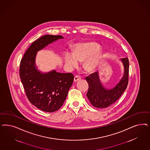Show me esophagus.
Masks as SVG:
<instances>
[{"mask_svg": "<svg viewBox=\"0 0 150 150\" xmlns=\"http://www.w3.org/2000/svg\"><path fill=\"white\" fill-rule=\"evenodd\" d=\"M81 79V77H80V76H76L74 78V82H77L78 81H79V80H80Z\"/></svg>", "mask_w": 150, "mask_h": 150, "instance_id": "34e87169", "label": "esophagus"}]
</instances>
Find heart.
<instances>
[{"instance_id":"1","label":"heart","mask_w":150,"mask_h":150,"mask_svg":"<svg viewBox=\"0 0 150 150\" xmlns=\"http://www.w3.org/2000/svg\"><path fill=\"white\" fill-rule=\"evenodd\" d=\"M99 45L94 42H87L77 44L73 53L67 52L64 59L66 63L71 67L77 66L78 62H84V67L87 71H92L99 62L102 58V51Z\"/></svg>"}]
</instances>
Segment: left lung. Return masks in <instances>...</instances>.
I'll return each mask as SVG.
<instances>
[{
    "label": "left lung",
    "instance_id": "left-lung-1",
    "mask_svg": "<svg viewBox=\"0 0 150 150\" xmlns=\"http://www.w3.org/2000/svg\"><path fill=\"white\" fill-rule=\"evenodd\" d=\"M124 68V76L112 89H106L102 86L98 72H96L86 78L89 85L87 98L92 105L98 108H105L117 101L125 91L129 82V62L127 57L121 58Z\"/></svg>",
    "mask_w": 150,
    "mask_h": 150
}]
</instances>
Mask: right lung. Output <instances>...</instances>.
I'll return each mask as SVG.
<instances>
[{
    "label": "right lung",
    "mask_w": 150,
    "mask_h": 150,
    "mask_svg": "<svg viewBox=\"0 0 150 150\" xmlns=\"http://www.w3.org/2000/svg\"><path fill=\"white\" fill-rule=\"evenodd\" d=\"M61 35H46L35 41L25 52L20 64L19 75L30 102L42 111H57L66 100L74 76L53 70L42 73L35 66L38 51L58 39Z\"/></svg>",
    "instance_id": "1"
}]
</instances>
